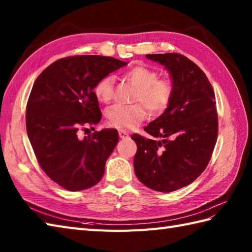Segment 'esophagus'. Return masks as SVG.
<instances>
[{"instance_id": "esophagus-1", "label": "esophagus", "mask_w": 252, "mask_h": 252, "mask_svg": "<svg viewBox=\"0 0 252 252\" xmlns=\"http://www.w3.org/2000/svg\"><path fill=\"white\" fill-rule=\"evenodd\" d=\"M119 136H120L121 138H127V137H129V133L126 132V131L120 130V131H119Z\"/></svg>"}]
</instances>
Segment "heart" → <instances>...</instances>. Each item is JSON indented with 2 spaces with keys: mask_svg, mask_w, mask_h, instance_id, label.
<instances>
[{
  "mask_svg": "<svg viewBox=\"0 0 252 252\" xmlns=\"http://www.w3.org/2000/svg\"><path fill=\"white\" fill-rule=\"evenodd\" d=\"M125 78L137 89L133 97L136 104L125 106L114 105L107 110L108 125L117 129H134L148 117V111L153 115H160L168 108L174 95V84L168 78H158L154 69L137 65L131 67L125 73ZM96 98L107 104L114 97V78L106 76L96 83L94 88Z\"/></svg>",
  "mask_w": 252,
  "mask_h": 252,
  "instance_id": "obj_1",
  "label": "heart"
}]
</instances>
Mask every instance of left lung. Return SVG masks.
Returning <instances> with one entry per match:
<instances>
[{
    "label": "left lung",
    "mask_w": 252,
    "mask_h": 252,
    "mask_svg": "<svg viewBox=\"0 0 252 252\" xmlns=\"http://www.w3.org/2000/svg\"><path fill=\"white\" fill-rule=\"evenodd\" d=\"M146 57L168 69L174 95L163 114L144 127L159 140L131 136L137 146L134 171L151 189L170 192L194 182L210 161L219 131L216 95L205 72L186 56Z\"/></svg>",
    "instance_id": "8db88e82"
}]
</instances>
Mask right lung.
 Returning a JSON list of instances; mask_svg holds the SVG:
<instances>
[{"label":"right lung","mask_w":252,"mask_h":252,"mask_svg":"<svg viewBox=\"0 0 252 252\" xmlns=\"http://www.w3.org/2000/svg\"><path fill=\"white\" fill-rule=\"evenodd\" d=\"M126 65L114 57L68 56L36 78L27 103V133L41 169L63 189L83 190L103 178L119 141L117 130L95 131L83 140L78 132L101 119L96 83Z\"/></svg>","instance_id":"right-lung-1"}]
</instances>
